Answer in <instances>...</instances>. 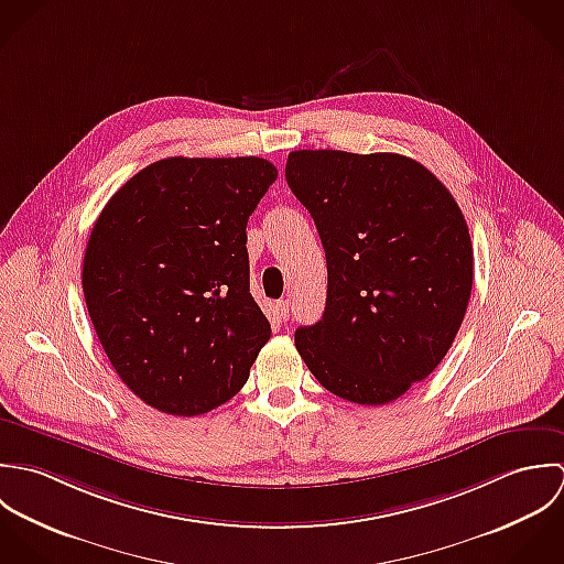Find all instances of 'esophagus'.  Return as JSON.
Segmentation results:
<instances>
[{"mask_svg": "<svg viewBox=\"0 0 564 564\" xmlns=\"http://www.w3.org/2000/svg\"><path fill=\"white\" fill-rule=\"evenodd\" d=\"M276 310H279V316H281L283 321L290 318V301H279V303H276Z\"/></svg>", "mask_w": 564, "mask_h": 564, "instance_id": "obj_1", "label": "esophagus"}]
</instances>
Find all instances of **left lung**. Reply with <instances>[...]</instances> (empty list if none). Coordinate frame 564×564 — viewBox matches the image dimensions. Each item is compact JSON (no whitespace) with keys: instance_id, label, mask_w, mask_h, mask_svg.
<instances>
[{"instance_id":"obj_1","label":"left lung","mask_w":564,"mask_h":564,"mask_svg":"<svg viewBox=\"0 0 564 564\" xmlns=\"http://www.w3.org/2000/svg\"><path fill=\"white\" fill-rule=\"evenodd\" d=\"M285 178L327 254V307L296 348L339 399L383 405L443 361L473 288V246L449 189L394 152L294 150Z\"/></svg>"}]
</instances>
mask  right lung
Here are the masks:
<instances>
[{"instance_id": "add662e5", "label": "right lung", "mask_w": 564, "mask_h": 564, "mask_svg": "<svg viewBox=\"0 0 564 564\" xmlns=\"http://www.w3.org/2000/svg\"><path fill=\"white\" fill-rule=\"evenodd\" d=\"M276 174L259 156L161 159L96 220L83 263L87 310L119 379L154 410H216L270 339L250 294L246 225Z\"/></svg>"}]
</instances>
